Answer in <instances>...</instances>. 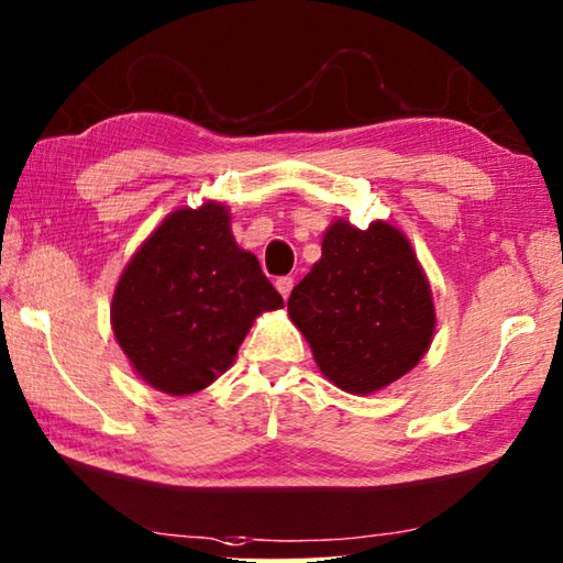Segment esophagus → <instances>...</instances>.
<instances>
[{
  "label": "esophagus",
  "mask_w": 563,
  "mask_h": 563,
  "mask_svg": "<svg viewBox=\"0 0 563 563\" xmlns=\"http://www.w3.org/2000/svg\"><path fill=\"white\" fill-rule=\"evenodd\" d=\"M275 288H278V292L283 295V300L290 298V290H292V278H288V275H283V278L275 280Z\"/></svg>",
  "instance_id": "obj_1"
}]
</instances>
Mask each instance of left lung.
<instances>
[{
    "mask_svg": "<svg viewBox=\"0 0 563 563\" xmlns=\"http://www.w3.org/2000/svg\"><path fill=\"white\" fill-rule=\"evenodd\" d=\"M320 372L354 396L382 391L423 360L435 332L431 283L411 241L388 221L336 219L322 255L288 300Z\"/></svg>",
    "mask_w": 563,
    "mask_h": 563,
    "instance_id": "obj_1",
    "label": "left lung"
}]
</instances>
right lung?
<instances>
[{
    "mask_svg": "<svg viewBox=\"0 0 563 563\" xmlns=\"http://www.w3.org/2000/svg\"><path fill=\"white\" fill-rule=\"evenodd\" d=\"M283 308L280 292L231 233L221 201L177 209L142 241L112 292L110 324L147 386L189 396L236 360L255 317Z\"/></svg>",
    "mask_w": 563,
    "mask_h": 563,
    "instance_id": "right-lung-1",
    "label": "right lung"
}]
</instances>
